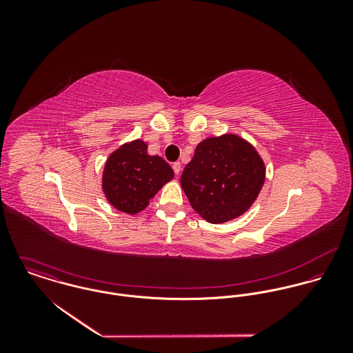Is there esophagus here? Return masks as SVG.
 <instances>
[{"label":"esophagus","instance_id":"esophagus-1","mask_svg":"<svg viewBox=\"0 0 353 353\" xmlns=\"http://www.w3.org/2000/svg\"><path fill=\"white\" fill-rule=\"evenodd\" d=\"M172 168H174V172H175L176 175H179V174H181V170H182V165H181L179 161H175V163L172 164Z\"/></svg>","mask_w":353,"mask_h":353}]
</instances>
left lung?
I'll use <instances>...</instances> for the list:
<instances>
[{
    "label": "left lung",
    "instance_id": "left-lung-1",
    "mask_svg": "<svg viewBox=\"0 0 353 353\" xmlns=\"http://www.w3.org/2000/svg\"><path fill=\"white\" fill-rule=\"evenodd\" d=\"M266 167L252 143L227 133L202 140L181 186L203 220L223 224L245 214L261 193Z\"/></svg>",
    "mask_w": 353,
    "mask_h": 353
}]
</instances>
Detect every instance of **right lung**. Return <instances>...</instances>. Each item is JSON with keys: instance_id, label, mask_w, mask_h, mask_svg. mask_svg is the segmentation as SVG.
<instances>
[{"instance_id": "1", "label": "right lung", "mask_w": 353, "mask_h": 353, "mask_svg": "<svg viewBox=\"0 0 353 353\" xmlns=\"http://www.w3.org/2000/svg\"><path fill=\"white\" fill-rule=\"evenodd\" d=\"M174 171L157 154L148 153L145 141H128L111 152L101 174V192L117 210L137 214L171 179Z\"/></svg>"}]
</instances>
